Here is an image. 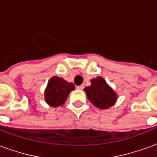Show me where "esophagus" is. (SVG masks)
Here are the masks:
<instances>
[{
	"label": "esophagus",
	"mask_w": 157,
	"mask_h": 157,
	"mask_svg": "<svg viewBox=\"0 0 157 157\" xmlns=\"http://www.w3.org/2000/svg\"><path fill=\"white\" fill-rule=\"evenodd\" d=\"M83 88H84V85H81L76 86V89H78V90H82Z\"/></svg>",
	"instance_id": "34e87169"
}]
</instances>
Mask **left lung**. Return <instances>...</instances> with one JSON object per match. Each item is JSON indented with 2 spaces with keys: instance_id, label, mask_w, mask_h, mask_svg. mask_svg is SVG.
I'll list each match as a JSON object with an SVG mask.
<instances>
[{
  "instance_id": "8db88e82",
  "label": "left lung",
  "mask_w": 157,
  "mask_h": 157,
  "mask_svg": "<svg viewBox=\"0 0 157 157\" xmlns=\"http://www.w3.org/2000/svg\"><path fill=\"white\" fill-rule=\"evenodd\" d=\"M86 97L96 108L107 109L115 104L118 94L106 82L102 76H97L91 80V86L84 88Z\"/></svg>"
}]
</instances>
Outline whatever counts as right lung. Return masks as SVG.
Returning <instances> with one entry per match:
<instances>
[{"label":"right lung","mask_w":157,"mask_h":157,"mask_svg":"<svg viewBox=\"0 0 157 157\" xmlns=\"http://www.w3.org/2000/svg\"><path fill=\"white\" fill-rule=\"evenodd\" d=\"M73 90H75L73 83L68 82L62 77L53 76L48 80L44 90L45 102L52 108L62 106Z\"/></svg>","instance_id":"add662e5"}]
</instances>
